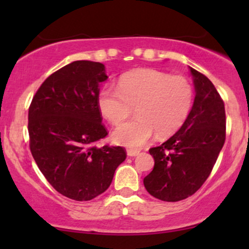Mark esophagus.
Listing matches in <instances>:
<instances>
[{
  "label": "esophagus",
  "instance_id": "esophagus-1",
  "mask_svg": "<svg viewBox=\"0 0 249 249\" xmlns=\"http://www.w3.org/2000/svg\"><path fill=\"white\" fill-rule=\"evenodd\" d=\"M126 153H127V156L128 157H136V156H138L139 154V151H137V150H127L126 151Z\"/></svg>",
  "mask_w": 249,
  "mask_h": 249
}]
</instances>
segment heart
<instances>
[{
  "label": "heart",
  "mask_w": 249,
  "mask_h": 249,
  "mask_svg": "<svg viewBox=\"0 0 249 249\" xmlns=\"http://www.w3.org/2000/svg\"><path fill=\"white\" fill-rule=\"evenodd\" d=\"M193 101L194 89L186 77L146 68L123 73L119 88L104 85L97 97L99 111L113 125L124 122L136 107V118L112 133L116 144L130 148L144 146L157 132L160 137L176 133L187 121Z\"/></svg>",
  "instance_id": "heart-1"
}]
</instances>
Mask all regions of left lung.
I'll return each mask as SVG.
<instances>
[{"mask_svg":"<svg viewBox=\"0 0 249 249\" xmlns=\"http://www.w3.org/2000/svg\"><path fill=\"white\" fill-rule=\"evenodd\" d=\"M196 97L185 124L160 146L150 148L152 172L144 186L154 198L179 201L202 186L226 139L225 105L213 83L190 67Z\"/></svg>","mask_w":249,"mask_h":249,"instance_id":"obj_1","label":"left lung"}]
</instances>
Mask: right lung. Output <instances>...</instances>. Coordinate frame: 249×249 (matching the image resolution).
Listing matches in <instances>:
<instances>
[{"instance_id": "obj_1", "label": "right lung", "mask_w": 249, "mask_h": 249, "mask_svg": "<svg viewBox=\"0 0 249 249\" xmlns=\"http://www.w3.org/2000/svg\"><path fill=\"white\" fill-rule=\"evenodd\" d=\"M104 64L75 61L43 82L28 115L30 151L57 192L88 201L107 190L126 158L121 146L97 147L107 131L97 97L107 81Z\"/></svg>"}]
</instances>
